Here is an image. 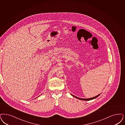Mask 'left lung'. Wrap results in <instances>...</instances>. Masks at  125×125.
<instances>
[{
    "label": "left lung",
    "instance_id": "8db88e82",
    "mask_svg": "<svg viewBox=\"0 0 125 125\" xmlns=\"http://www.w3.org/2000/svg\"><path fill=\"white\" fill-rule=\"evenodd\" d=\"M71 95H72L73 97H74L75 98H77V99H79V100H85V101H89V100H94V99H95V98H96L97 97H98V96H100V94H99V95L96 96L94 97H93V98H88V99H82V98H78V97H76V96H74L73 95H72V94H71Z\"/></svg>",
    "mask_w": 125,
    "mask_h": 125
}]
</instances>
